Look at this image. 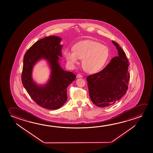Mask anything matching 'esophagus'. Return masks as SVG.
<instances>
[{
    "mask_svg": "<svg viewBox=\"0 0 153 153\" xmlns=\"http://www.w3.org/2000/svg\"><path fill=\"white\" fill-rule=\"evenodd\" d=\"M83 77V76L82 75H80V74H77V78H82Z\"/></svg>",
    "mask_w": 153,
    "mask_h": 153,
    "instance_id": "1",
    "label": "esophagus"
}]
</instances>
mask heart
I'll return each instance as SVG.
<instances>
[{
    "instance_id": "1",
    "label": "heart",
    "mask_w": 153,
    "mask_h": 153,
    "mask_svg": "<svg viewBox=\"0 0 153 153\" xmlns=\"http://www.w3.org/2000/svg\"><path fill=\"white\" fill-rule=\"evenodd\" d=\"M109 50L107 46L92 40L80 41L74 46V51L65 50L64 55L70 65L78 64L83 59V68L88 73L100 70L108 60Z\"/></svg>"
}]
</instances>
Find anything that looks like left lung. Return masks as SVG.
I'll list each match as a JSON object with an SVG mask.
<instances>
[{
  "label": "left lung",
  "instance_id": "1",
  "mask_svg": "<svg viewBox=\"0 0 153 153\" xmlns=\"http://www.w3.org/2000/svg\"><path fill=\"white\" fill-rule=\"evenodd\" d=\"M112 42L118 56L113 58L102 70L86 78L91 100L99 107L110 106L120 100L126 93L130 80V63L125 52L117 43Z\"/></svg>",
  "mask_w": 153,
  "mask_h": 153
}]
</instances>
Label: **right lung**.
<instances>
[{
    "label": "right lung",
    "mask_w": 153,
    "mask_h": 153,
    "mask_svg": "<svg viewBox=\"0 0 153 153\" xmlns=\"http://www.w3.org/2000/svg\"><path fill=\"white\" fill-rule=\"evenodd\" d=\"M61 40L56 36L41 39L27 51L23 58L22 82L24 88L37 105L51 110L58 109L66 102L67 88L76 77L72 72L61 67ZM42 59L47 62L51 74L46 83L38 85L33 79L32 72L34 65Z\"/></svg>",
    "instance_id": "obj_1"
}]
</instances>
